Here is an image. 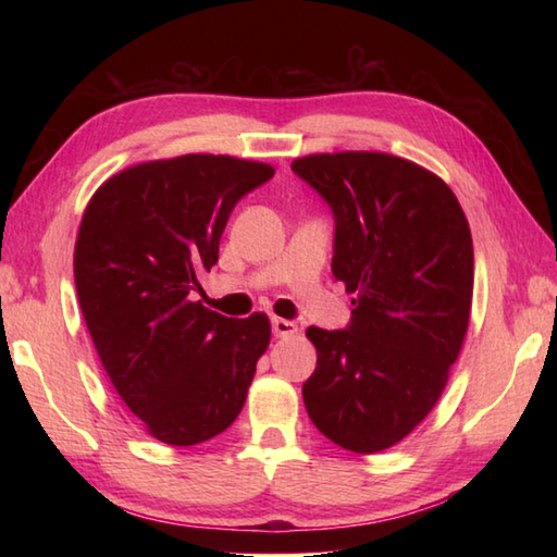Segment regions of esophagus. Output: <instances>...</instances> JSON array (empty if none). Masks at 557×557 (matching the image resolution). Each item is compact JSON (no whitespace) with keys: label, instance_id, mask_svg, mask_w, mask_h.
<instances>
[{"label":"esophagus","instance_id":"34e87169","mask_svg":"<svg viewBox=\"0 0 557 557\" xmlns=\"http://www.w3.org/2000/svg\"><path fill=\"white\" fill-rule=\"evenodd\" d=\"M270 325H272V335H275V337H289L299 330L297 323L285 321V318H272Z\"/></svg>","mask_w":557,"mask_h":557}]
</instances>
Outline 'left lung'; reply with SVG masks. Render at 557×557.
<instances>
[{
  "instance_id": "1",
  "label": "left lung",
  "mask_w": 557,
  "mask_h": 557,
  "mask_svg": "<svg viewBox=\"0 0 557 557\" xmlns=\"http://www.w3.org/2000/svg\"><path fill=\"white\" fill-rule=\"evenodd\" d=\"M292 170L333 210V275L354 294L347 330H306L318 366L304 405L335 445L381 453L429 417L459 357L474 292L469 222L441 176L387 152H318Z\"/></svg>"
}]
</instances>
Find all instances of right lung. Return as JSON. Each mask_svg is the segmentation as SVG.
Wrapping results in <instances>:
<instances>
[{"mask_svg":"<svg viewBox=\"0 0 557 557\" xmlns=\"http://www.w3.org/2000/svg\"><path fill=\"white\" fill-rule=\"evenodd\" d=\"M275 170L230 156L134 164L83 212L74 277L92 345L124 405L158 441L186 447L230 429L270 345L265 313L194 301L234 206Z\"/></svg>","mask_w":557,"mask_h":557,"instance_id":"add662e5","label":"right lung"}]
</instances>
